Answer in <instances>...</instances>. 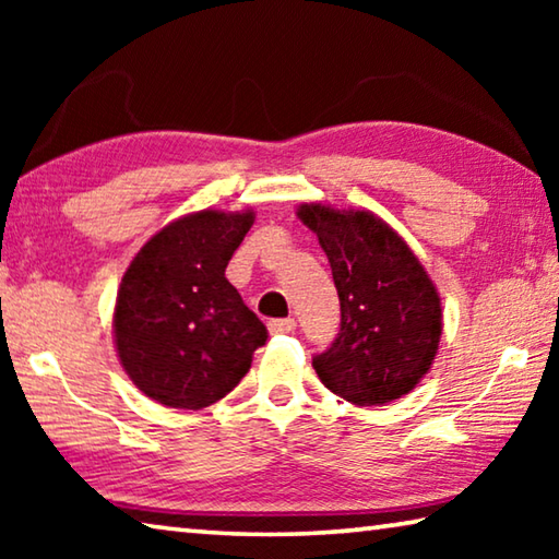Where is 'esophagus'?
<instances>
[{
	"label": "esophagus",
	"mask_w": 559,
	"mask_h": 559,
	"mask_svg": "<svg viewBox=\"0 0 559 559\" xmlns=\"http://www.w3.org/2000/svg\"><path fill=\"white\" fill-rule=\"evenodd\" d=\"M269 330H271V335H286V333H293V330H296V320H293V318L271 320Z\"/></svg>",
	"instance_id": "obj_1"
}]
</instances>
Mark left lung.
Here are the masks:
<instances>
[{
    "label": "left lung",
    "instance_id": "1",
    "mask_svg": "<svg viewBox=\"0 0 559 559\" xmlns=\"http://www.w3.org/2000/svg\"><path fill=\"white\" fill-rule=\"evenodd\" d=\"M318 234L340 298V333L313 367L330 392L357 406L409 394L437 357L441 298L390 224L367 210L300 204Z\"/></svg>",
    "mask_w": 559,
    "mask_h": 559
}]
</instances>
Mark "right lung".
<instances>
[{"label":"right lung","instance_id":"1","mask_svg":"<svg viewBox=\"0 0 559 559\" xmlns=\"http://www.w3.org/2000/svg\"><path fill=\"white\" fill-rule=\"evenodd\" d=\"M253 210H202L169 222L122 276L112 337L132 384L173 409H202L249 372L266 325L224 271Z\"/></svg>","mask_w":559,"mask_h":559}]
</instances>
